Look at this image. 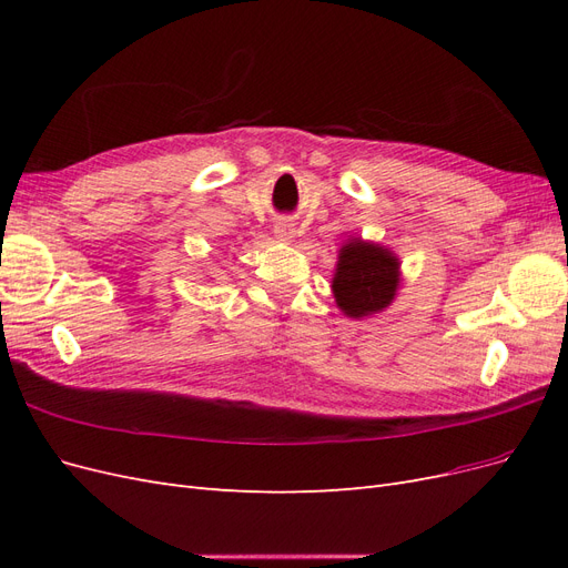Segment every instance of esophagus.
I'll return each mask as SVG.
<instances>
[{
  "instance_id": "esophagus-1",
  "label": "esophagus",
  "mask_w": 568,
  "mask_h": 568,
  "mask_svg": "<svg viewBox=\"0 0 568 568\" xmlns=\"http://www.w3.org/2000/svg\"><path fill=\"white\" fill-rule=\"evenodd\" d=\"M294 234H296V227L291 225V222H280V225H274V236L284 239V242H288V239H294Z\"/></svg>"
}]
</instances>
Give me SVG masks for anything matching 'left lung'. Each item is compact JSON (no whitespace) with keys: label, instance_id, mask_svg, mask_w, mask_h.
Segmentation results:
<instances>
[{"label":"left lung","instance_id":"8db88e82","mask_svg":"<svg viewBox=\"0 0 568 568\" xmlns=\"http://www.w3.org/2000/svg\"><path fill=\"white\" fill-rule=\"evenodd\" d=\"M400 261L382 244L348 239L338 251L332 291L343 315L363 320L382 313L398 294Z\"/></svg>","mask_w":568,"mask_h":568}]
</instances>
